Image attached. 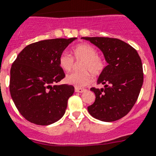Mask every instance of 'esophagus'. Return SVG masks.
Segmentation results:
<instances>
[{
    "label": "esophagus",
    "instance_id": "34e87169",
    "mask_svg": "<svg viewBox=\"0 0 156 156\" xmlns=\"http://www.w3.org/2000/svg\"><path fill=\"white\" fill-rule=\"evenodd\" d=\"M85 89L82 88H78V87H75V92L76 93H82L85 91Z\"/></svg>",
    "mask_w": 156,
    "mask_h": 156
}]
</instances>
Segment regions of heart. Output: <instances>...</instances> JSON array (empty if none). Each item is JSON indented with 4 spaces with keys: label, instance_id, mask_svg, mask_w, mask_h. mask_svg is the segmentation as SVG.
Here are the masks:
<instances>
[{
    "label": "heart",
    "instance_id": "1",
    "mask_svg": "<svg viewBox=\"0 0 156 156\" xmlns=\"http://www.w3.org/2000/svg\"><path fill=\"white\" fill-rule=\"evenodd\" d=\"M72 54L76 60H83L80 64L82 71H74L66 74L65 80L68 84L76 87H82L90 84L92 81L90 73L99 75L103 72L105 66V61L98 56V51L94 46L83 44L74 47ZM59 66L63 70L69 71L74 66V59L67 53H62L58 58Z\"/></svg>",
    "mask_w": 156,
    "mask_h": 156
}]
</instances>
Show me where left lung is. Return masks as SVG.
Here are the masks:
<instances>
[{
	"label": "left lung",
	"mask_w": 156,
	"mask_h": 156,
	"mask_svg": "<svg viewBox=\"0 0 156 156\" xmlns=\"http://www.w3.org/2000/svg\"><path fill=\"white\" fill-rule=\"evenodd\" d=\"M102 51L108 65L99 75L98 84L104 88H91L95 101L88 106L94 118L105 122L115 121L129 113L140 92L144 73L140 57L134 48L118 39L82 37Z\"/></svg>",
	"instance_id": "1"
}]
</instances>
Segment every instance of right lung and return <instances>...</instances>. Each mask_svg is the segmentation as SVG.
<instances>
[{
	"label": "right lung",
	"instance_id": "right-lung-1",
	"mask_svg": "<svg viewBox=\"0 0 156 156\" xmlns=\"http://www.w3.org/2000/svg\"><path fill=\"white\" fill-rule=\"evenodd\" d=\"M76 39H52L29 44L12 65L10 94L18 111L30 122L48 125L63 116L74 87L55 85L65 78L58 58Z\"/></svg>",
	"mask_w": 156,
	"mask_h": 156
}]
</instances>
